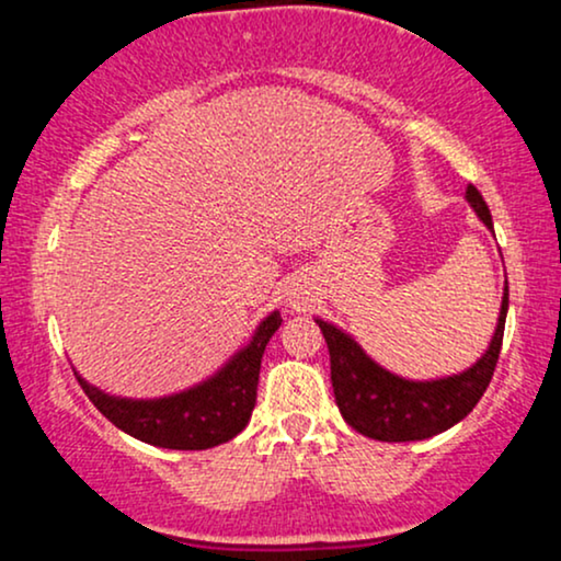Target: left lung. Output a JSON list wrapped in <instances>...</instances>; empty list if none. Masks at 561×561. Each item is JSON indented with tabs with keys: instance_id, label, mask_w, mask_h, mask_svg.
<instances>
[{
	"instance_id": "8db88e82",
	"label": "left lung",
	"mask_w": 561,
	"mask_h": 561,
	"mask_svg": "<svg viewBox=\"0 0 561 561\" xmlns=\"http://www.w3.org/2000/svg\"><path fill=\"white\" fill-rule=\"evenodd\" d=\"M467 199L472 203L480 221L493 229L491 210L472 184L467 186ZM506 311L508 285L504 287L499 324H495V334L485 356L461 375L433 379V382H411V379L390 375L388 369L366 356L356 340L347 337L337 327L317 319L327 347H330L334 401H337L343 420L356 433L385 443L424 440V437L454 427L478 405L482 392L491 385L501 343H504Z\"/></svg>"
}]
</instances>
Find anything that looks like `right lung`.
Listing matches in <instances>:
<instances>
[{"label":"right lung","instance_id":"right-lung-1","mask_svg":"<svg viewBox=\"0 0 561 561\" xmlns=\"http://www.w3.org/2000/svg\"><path fill=\"white\" fill-rule=\"evenodd\" d=\"M279 324V311H274L272 317L261 321L253 340L216 377L176 396L156 398V401H128V398H113L92 388L81 377L79 385L102 416H107L115 427L137 440L176 450L221 446L240 435L244 424L250 422L263 351Z\"/></svg>","mask_w":561,"mask_h":561}]
</instances>
